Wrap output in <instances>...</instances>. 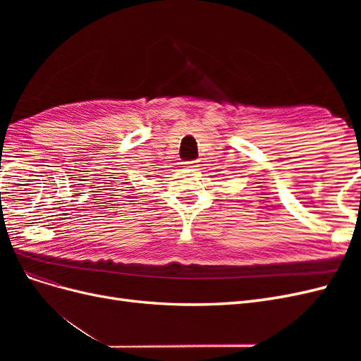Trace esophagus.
I'll list each match as a JSON object with an SVG mask.
<instances>
[{
    "mask_svg": "<svg viewBox=\"0 0 361 361\" xmlns=\"http://www.w3.org/2000/svg\"><path fill=\"white\" fill-rule=\"evenodd\" d=\"M197 161H188L187 162V167H197V164H195Z\"/></svg>",
    "mask_w": 361,
    "mask_h": 361,
    "instance_id": "obj_1",
    "label": "esophagus"
}]
</instances>
